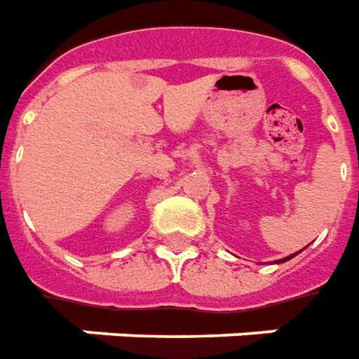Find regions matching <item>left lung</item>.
<instances>
[{
  "mask_svg": "<svg viewBox=\"0 0 359 359\" xmlns=\"http://www.w3.org/2000/svg\"><path fill=\"white\" fill-rule=\"evenodd\" d=\"M298 255V252H297ZM297 255H290V256H287V258H283V260H279V262H287V260H290V258H292V256H297Z\"/></svg>",
  "mask_w": 359,
  "mask_h": 359,
  "instance_id": "left-lung-1",
  "label": "left lung"
}]
</instances>
